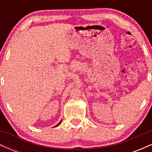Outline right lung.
Returning <instances> with one entry per match:
<instances>
[{"instance_id": "1", "label": "right lung", "mask_w": 152, "mask_h": 152, "mask_svg": "<svg viewBox=\"0 0 152 152\" xmlns=\"http://www.w3.org/2000/svg\"><path fill=\"white\" fill-rule=\"evenodd\" d=\"M61 121H62V120H61V121H60V122H59V123L58 124H57V125H56V126H54V127H56V126H59V125H60V124H61Z\"/></svg>"}]
</instances>
